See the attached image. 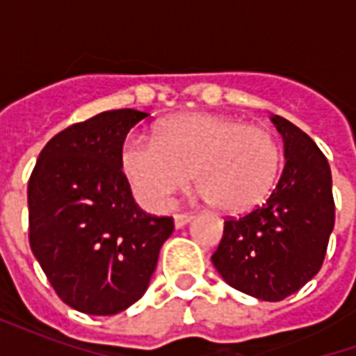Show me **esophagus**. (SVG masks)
Returning <instances> with one entry per match:
<instances>
[{"label": "esophagus", "mask_w": 356, "mask_h": 356, "mask_svg": "<svg viewBox=\"0 0 356 356\" xmlns=\"http://www.w3.org/2000/svg\"><path fill=\"white\" fill-rule=\"evenodd\" d=\"M173 219H175V227H177V229H181V227H185L186 223H191V221L194 219V216L193 213H177V216L173 217Z\"/></svg>", "instance_id": "esophagus-1"}]
</instances>
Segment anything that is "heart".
Returning <instances> with one entry per match:
<instances>
[{
  "label": "heart",
  "instance_id": "1",
  "mask_svg": "<svg viewBox=\"0 0 356 356\" xmlns=\"http://www.w3.org/2000/svg\"><path fill=\"white\" fill-rule=\"evenodd\" d=\"M120 168L133 196L152 211L193 179L200 196L223 211H244L265 198L280 168V145L259 125L216 114H181L163 122L154 139L131 135Z\"/></svg>",
  "mask_w": 356,
  "mask_h": 356
}]
</instances>
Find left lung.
<instances>
[{"instance_id":"8db88e82","label":"left lung","mask_w":356,"mask_h":356,"mask_svg":"<svg viewBox=\"0 0 356 356\" xmlns=\"http://www.w3.org/2000/svg\"><path fill=\"white\" fill-rule=\"evenodd\" d=\"M286 165L263 206L227 217L211 261L232 288L282 301L321 270L336 223L328 160L314 140L282 116Z\"/></svg>"}]
</instances>
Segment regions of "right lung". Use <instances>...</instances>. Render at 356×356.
<instances>
[{
  "label": "right lung",
  "mask_w": 356,
  "mask_h": 356,
  "mask_svg": "<svg viewBox=\"0 0 356 356\" xmlns=\"http://www.w3.org/2000/svg\"><path fill=\"white\" fill-rule=\"evenodd\" d=\"M148 114L108 110L66 127L43 147L28 181V240L66 305L86 314L125 311L147 291L173 217L135 204L120 148Z\"/></svg>",
  "instance_id": "obj_1"
}]
</instances>
